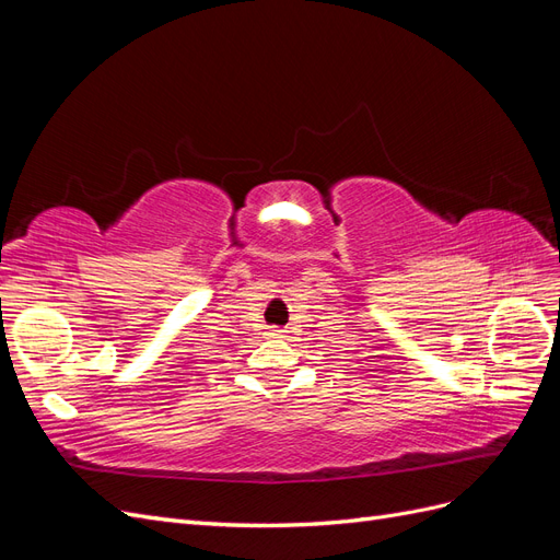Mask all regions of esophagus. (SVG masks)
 <instances>
[{"label":"esophagus","instance_id":"34e87169","mask_svg":"<svg viewBox=\"0 0 560 560\" xmlns=\"http://www.w3.org/2000/svg\"><path fill=\"white\" fill-rule=\"evenodd\" d=\"M268 336H273V338H282V336H284V329H280V327H270V329H268Z\"/></svg>","mask_w":560,"mask_h":560}]
</instances>
